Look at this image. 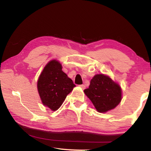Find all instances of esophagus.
<instances>
[{
    "mask_svg": "<svg viewBox=\"0 0 151 151\" xmlns=\"http://www.w3.org/2000/svg\"><path fill=\"white\" fill-rule=\"evenodd\" d=\"M80 86L81 87L83 88V89H85V88H86V86L85 85H80Z\"/></svg>",
    "mask_w": 151,
    "mask_h": 151,
    "instance_id": "obj_1",
    "label": "esophagus"
}]
</instances>
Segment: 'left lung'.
<instances>
[{"mask_svg": "<svg viewBox=\"0 0 151 151\" xmlns=\"http://www.w3.org/2000/svg\"><path fill=\"white\" fill-rule=\"evenodd\" d=\"M84 93L96 111L102 113L114 109L122 99L121 86L104 74L94 75L88 88L84 90Z\"/></svg>", "mask_w": 151, "mask_h": 151, "instance_id": "left-lung-1", "label": "left lung"}]
</instances>
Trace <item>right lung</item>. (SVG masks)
I'll use <instances>...</instances> for the list:
<instances>
[{
    "label": "right lung",
    "instance_id": "1",
    "mask_svg": "<svg viewBox=\"0 0 151 151\" xmlns=\"http://www.w3.org/2000/svg\"><path fill=\"white\" fill-rule=\"evenodd\" d=\"M75 85L62 70L59 61L52 60L43 68L37 81L40 100L45 106L55 111L60 108Z\"/></svg>",
    "mask_w": 151,
    "mask_h": 151
}]
</instances>
